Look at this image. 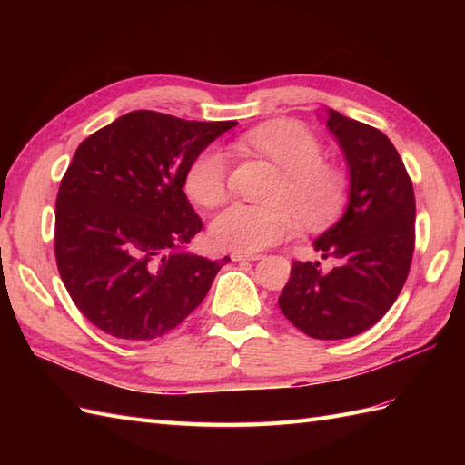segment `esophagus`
<instances>
[{
	"label": "esophagus",
	"mask_w": 465,
	"mask_h": 465,
	"mask_svg": "<svg viewBox=\"0 0 465 465\" xmlns=\"http://www.w3.org/2000/svg\"><path fill=\"white\" fill-rule=\"evenodd\" d=\"M232 260L233 262H243V260L255 262V260H262V253H240V252H235V253H232Z\"/></svg>",
	"instance_id": "obj_1"
}]
</instances>
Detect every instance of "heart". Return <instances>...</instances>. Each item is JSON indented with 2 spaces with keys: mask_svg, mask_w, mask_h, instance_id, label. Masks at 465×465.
Here are the masks:
<instances>
[{
  "mask_svg": "<svg viewBox=\"0 0 465 465\" xmlns=\"http://www.w3.org/2000/svg\"><path fill=\"white\" fill-rule=\"evenodd\" d=\"M243 152L270 160L280 177L265 193V203H232L210 225L215 248L253 253L288 238L300 222L320 225L341 210L348 197V175L323 162V147L298 122H272L255 127L238 142ZM230 165L220 147L210 145L190 162L183 187L195 203L213 207L225 200Z\"/></svg>",
  "mask_w": 465,
  "mask_h": 465,
  "instance_id": "obj_1",
  "label": "heart"
}]
</instances>
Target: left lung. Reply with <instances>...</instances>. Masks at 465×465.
<instances>
[{"label": "left lung", "mask_w": 465, "mask_h": 465, "mask_svg": "<svg viewBox=\"0 0 465 465\" xmlns=\"http://www.w3.org/2000/svg\"><path fill=\"white\" fill-rule=\"evenodd\" d=\"M328 130L350 170L348 207L313 242L320 262H293L280 308L315 340H345L370 330L408 280L416 243V197L396 147L375 127L328 110Z\"/></svg>", "instance_id": "obj_1"}]
</instances>
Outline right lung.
Segmentation results:
<instances>
[{
  "mask_svg": "<svg viewBox=\"0 0 465 465\" xmlns=\"http://www.w3.org/2000/svg\"><path fill=\"white\" fill-rule=\"evenodd\" d=\"M235 122L137 110L80 143L55 200V262L74 303L120 340L177 328L230 262L187 253L202 232L183 192L193 157Z\"/></svg>",
  "mask_w": 465,
  "mask_h": 465,
  "instance_id": "add662e5",
  "label": "right lung"
}]
</instances>
